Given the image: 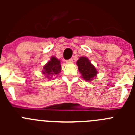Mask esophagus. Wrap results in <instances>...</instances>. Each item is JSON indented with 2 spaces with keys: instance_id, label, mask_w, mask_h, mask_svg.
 Wrapping results in <instances>:
<instances>
[{
  "instance_id": "esophagus-1",
  "label": "esophagus",
  "mask_w": 135,
  "mask_h": 135,
  "mask_svg": "<svg viewBox=\"0 0 135 135\" xmlns=\"http://www.w3.org/2000/svg\"><path fill=\"white\" fill-rule=\"evenodd\" d=\"M72 61H73V59H68V60H66V62L67 63H68V64L72 63Z\"/></svg>"
}]
</instances>
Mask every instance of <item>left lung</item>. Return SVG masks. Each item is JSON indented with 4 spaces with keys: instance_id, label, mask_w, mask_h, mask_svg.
Returning <instances> with one entry per match:
<instances>
[{
    "instance_id": "1",
    "label": "left lung",
    "mask_w": 135,
    "mask_h": 135,
    "mask_svg": "<svg viewBox=\"0 0 135 135\" xmlns=\"http://www.w3.org/2000/svg\"><path fill=\"white\" fill-rule=\"evenodd\" d=\"M76 64L78 65V70L80 72L82 77L86 81H91L93 80L98 73L95 67L91 64L87 57H80L76 62Z\"/></svg>"
}]
</instances>
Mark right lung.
<instances>
[{"label":"right lung","mask_w":135,"mask_h":135,"mask_svg":"<svg viewBox=\"0 0 135 135\" xmlns=\"http://www.w3.org/2000/svg\"><path fill=\"white\" fill-rule=\"evenodd\" d=\"M61 65L60 60L57 59L55 57H51V60L44 66L43 70L42 71V74L46 76L48 79H51L55 76L61 72Z\"/></svg>","instance_id":"obj_1"}]
</instances>
